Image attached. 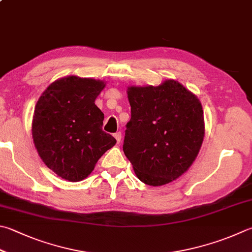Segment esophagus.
I'll return each instance as SVG.
<instances>
[{"label":"esophagus","mask_w":252,"mask_h":252,"mask_svg":"<svg viewBox=\"0 0 252 252\" xmlns=\"http://www.w3.org/2000/svg\"><path fill=\"white\" fill-rule=\"evenodd\" d=\"M114 137H115L117 144H120L121 140H122V132H121V131L115 132V134H114Z\"/></svg>","instance_id":"1"}]
</instances>
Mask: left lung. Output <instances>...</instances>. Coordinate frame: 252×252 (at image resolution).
<instances>
[{
	"label": "left lung",
	"mask_w": 252,
	"mask_h": 252,
	"mask_svg": "<svg viewBox=\"0 0 252 252\" xmlns=\"http://www.w3.org/2000/svg\"><path fill=\"white\" fill-rule=\"evenodd\" d=\"M130 121L124 150L141 182L158 187L187 171L200 151L204 116L198 98L182 84L128 88Z\"/></svg>",
	"instance_id": "obj_1"
}]
</instances>
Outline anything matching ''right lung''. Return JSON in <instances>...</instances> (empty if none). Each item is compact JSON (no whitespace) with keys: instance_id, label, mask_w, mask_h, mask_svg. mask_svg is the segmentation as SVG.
<instances>
[{"instance_id":"add662e5","label":"right lung","mask_w":252,"mask_h":252,"mask_svg":"<svg viewBox=\"0 0 252 252\" xmlns=\"http://www.w3.org/2000/svg\"><path fill=\"white\" fill-rule=\"evenodd\" d=\"M105 84L93 79L68 77L50 84L38 99L32 138L41 160L68 181L77 182L116 139L103 131L104 114L95 98Z\"/></svg>"}]
</instances>
